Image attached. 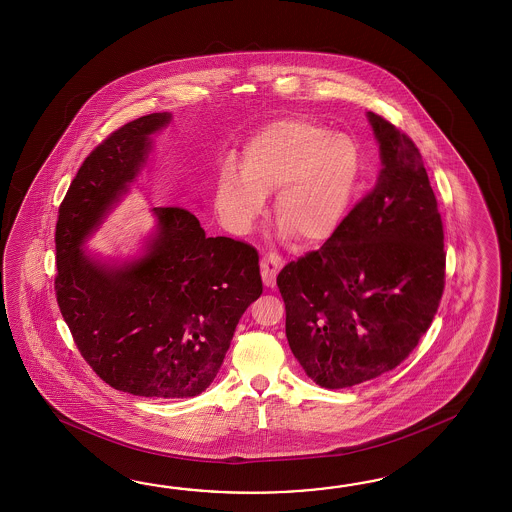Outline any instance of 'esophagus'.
Instances as JSON below:
<instances>
[{"label":"esophagus","instance_id":"esophagus-1","mask_svg":"<svg viewBox=\"0 0 512 512\" xmlns=\"http://www.w3.org/2000/svg\"><path fill=\"white\" fill-rule=\"evenodd\" d=\"M261 267V280L267 287H274L276 285V276L278 272L282 271L283 260L276 254H267L263 256L260 261Z\"/></svg>","mask_w":512,"mask_h":512}]
</instances>
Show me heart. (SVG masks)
Returning <instances> with one entry per match:
<instances>
[{
    "label": "heart",
    "instance_id": "1",
    "mask_svg": "<svg viewBox=\"0 0 512 512\" xmlns=\"http://www.w3.org/2000/svg\"><path fill=\"white\" fill-rule=\"evenodd\" d=\"M362 170V152L349 135L302 117L274 120L245 144L241 170L225 164L216 207L230 229L245 232L260 216L265 194L278 187L280 236L318 245L340 227Z\"/></svg>",
    "mask_w": 512,
    "mask_h": 512
}]
</instances>
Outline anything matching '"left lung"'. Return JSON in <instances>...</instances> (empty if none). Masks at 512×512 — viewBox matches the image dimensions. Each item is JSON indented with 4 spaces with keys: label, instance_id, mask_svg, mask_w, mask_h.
Returning <instances> with one entry per match:
<instances>
[{
    "label": "left lung",
    "instance_id": "1",
    "mask_svg": "<svg viewBox=\"0 0 512 512\" xmlns=\"http://www.w3.org/2000/svg\"><path fill=\"white\" fill-rule=\"evenodd\" d=\"M366 117L381 155L377 183L318 251L276 278L294 359L329 390L397 368L445 287L443 223L423 157L388 120Z\"/></svg>",
    "mask_w": 512,
    "mask_h": 512
}]
</instances>
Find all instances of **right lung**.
<instances>
[{
	"label": "right lung",
	"mask_w": 512,
	"mask_h": 512,
	"mask_svg": "<svg viewBox=\"0 0 512 512\" xmlns=\"http://www.w3.org/2000/svg\"><path fill=\"white\" fill-rule=\"evenodd\" d=\"M170 122L152 113L111 133L80 166L56 223V300L82 357L111 388L153 399L205 392L263 291L256 249L208 238L186 208H152L155 225L133 254L87 251Z\"/></svg>",
	"instance_id": "obj_1"
}]
</instances>
